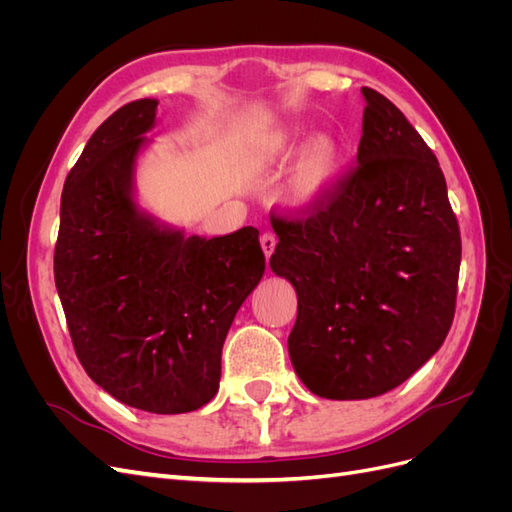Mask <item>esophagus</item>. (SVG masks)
Here are the masks:
<instances>
[{"label": "esophagus", "instance_id": "obj_1", "mask_svg": "<svg viewBox=\"0 0 512 512\" xmlns=\"http://www.w3.org/2000/svg\"><path fill=\"white\" fill-rule=\"evenodd\" d=\"M260 247H262V252H265V258L269 260L275 250V237L271 235V232H265V235L260 237Z\"/></svg>", "mask_w": 512, "mask_h": 512}]
</instances>
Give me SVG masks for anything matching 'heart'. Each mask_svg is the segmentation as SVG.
I'll use <instances>...</instances> for the list:
<instances>
[{"label": "heart", "mask_w": 512, "mask_h": 512, "mask_svg": "<svg viewBox=\"0 0 512 512\" xmlns=\"http://www.w3.org/2000/svg\"><path fill=\"white\" fill-rule=\"evenodd\" d=\"M297 141L284 134L252 153V166L265 168L288 158ZM344 168V149L331 136H314L301 147L284 181L282 200L288 209L307 213L318 209L333 192Z\"/></svg>", "instance_id": "1"}]
</instances>
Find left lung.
I'll use <instances>...</instances> for the list:
<instances>
[{"label": "left lung", "instance_id": "left-lung-1", "mask_svg": "<svg viewBox=\"0 0 512 512\" xmlns=\"http://www.w3.org/2000/svg\"><path fill=\"white\" fill-rule=\"evenodd\" d=\"M361 94L359 166L307 220H271L269 267L297 292L292 367L337 401L393 391L440 350L461 262L436 156L391 100Z\"/></svg>", "mask_w": 512, "mask_h": 512}]
</instances>
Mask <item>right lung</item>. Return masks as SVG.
<instances>
[{
	"mask_svg": "<svg viewBox=\"0 0 512 512\" xmlns=\"http://www.w3.org/2000/svg\"><path fill=\"white\" fill-rule=\"evenodd\" d=\"M156 113V98L121 106L68 173L55 286L87 376L130 408L183 414L218 393L224 339L265 254L254 226L185 235L138 203Z\"/></svg>",
	"mask_w": 512,
	"mask_h": 512,
	"instance_id": "add662e5",
	"label": "right lung"
}]
</instances>
